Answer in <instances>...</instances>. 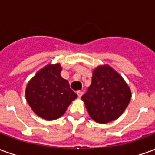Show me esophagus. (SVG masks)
<instances>
[{"mask_svg": "<svg viewBox=\"0 0 155 155\" xmlns=\"http://www.w3.org/2000/svg\"><path fill=\"white\" fill-rule=\"evenodd\" d=\"M77 94H78V97L81 98V96L83 95V92H82V91H77Z\"/></svg>", "mask_w": 155, "mask_h": 155, "instance_id": "34e87169", "label": "esophagus"}]
</instances>
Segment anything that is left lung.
Segmentation results:
<instances>
[{"instance_id":"obj_1","label":"left lung","mask_w":155,"mask_h":155,"mask_svg":"<svg viewBox=\"0 0 155 155\" xmlns=\"http://www.w3.org/2000/svg\"><path fill=\"white\" fill-rule=\"evenodd\" d=\"M130 99L129 85L109 64L94 69L91 86L81 97L91 119L100 124L118 119L125 110Z\"/></svg>"}]
</instances>
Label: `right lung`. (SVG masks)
Wrapping results in <instances>:
<instances>
[{"label": "right lung", "mask_w": 155, "mask_h": 155, "mask_svg": "<svg viewBox=\"0 0 155 155\" xmlns=\"http://www.w3.org/2000/svg\"><path fill=\"white\" fill-rule=\"evenodd\" d=\"M60 63L48 64L29 81L25 99L36 115L45 120L61 117L77 94L70 88L69 82L61 77Z\"/></svg>", "instance_id": "add662e5"}]
</instances>
